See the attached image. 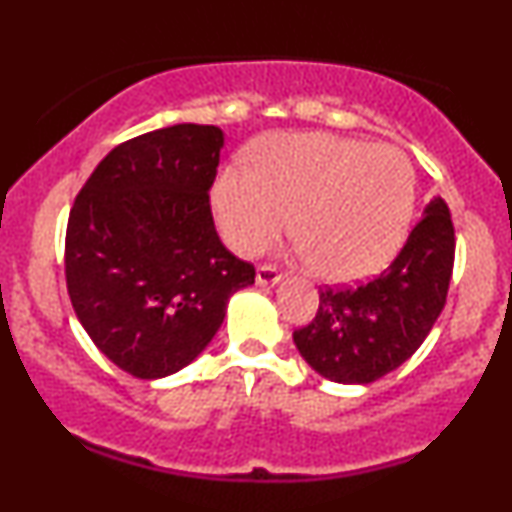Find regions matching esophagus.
I'll return each instance as SVG.
<instances>
[{
  "instance_id": "1",
  "label": "esophagus",
  "mask_w": 512,
  "mask_h": 512,
  "mask_svg": "<svg viewBox=\"0 0 512 512\" xmlns=\"http://www.w3.org/2000/svg\"><path fill=\"white\" fill-rule=\"evenodd\" d=\"M281 281V272L276 267H272V264H260L257 267V284L260 286H274L279 284Z\"/></svg>"
}]
</instances>
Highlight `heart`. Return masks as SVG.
Here are the masks:
<instances>
[{"mask_svg": "<svg viewBox=\"0 0 512 512\" xmlns=\"http://www.w3.org/2000/svg\"><path fill=\"white\" fill-rule=\"evenodd\" d=\"M252 168L226 166L211 187L221 236L257 255L286 228L301 260L327 281H358L395 257L414 214L416 180L395 146L325 132L269 134L252 146Z\"/></svg>", "mask_w": 512, "mask_h": 512, "instance_id": "b5f03b06", "label": "heart"}]
</instances>
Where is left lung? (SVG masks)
I'll list each match as a JSON object with an SVG mask.
<instances>
[{"instance_id":"left-lung-1","label":"left lung","mask_w":512,"mask_h":512,"mask_svg":"<svg viewBox=\"0 0 512 512\" xmlns=\"http://www.w3.org/2000/svg\"><path fill=\"white\" fill-rule=\"evenodd\" d=\"M455 264L450 209L433 197L395 260L375 279L320 291L313 320L293 332L308 366L342 385H366L424 344L448 298Z\"/></svg>"}]
</instances>
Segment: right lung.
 <instances>
[{
	"instance_id": "1",
	"label": "right lung",
	"mask_w": 512,
	"mask_h": 512,
	"mask_svg": "<svg viewBox=\"0 0 512 512\" xmlns=\"http://www.w3.org/2000/svg\"><path fill=\"white\" fill-rule=\"evenodd\" d=\"M223 132L173 125L115 146L69 211L64 274L74 313L117 368L142 380L202 354L228 298L255 267L219 240L211 219Z\"/></svg>"
}]
</instances>
